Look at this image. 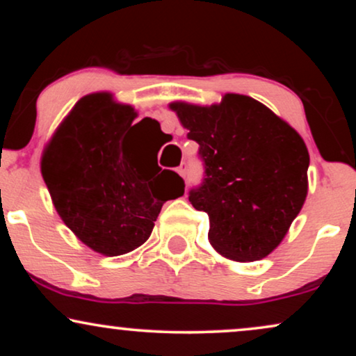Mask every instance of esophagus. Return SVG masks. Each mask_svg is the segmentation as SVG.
Here are the masks:
<instances>
[{
  "instance_id": "esophagus-1",
  "label": "esophagus",
  "mask_w": 356,
  "mask_h": 356,
  "mask_svg": "<svg viewBox=\"0 0 356 356\" xmlns=\"http://www.w3.org/2000/svg\"><path fill=\"white\" fill-rule=\"evenodd\" d=\"M177 172L179 173V177L186 178V172H188V167H186V163H181V165H179V167L177 168Z\"/></svg>"
}]
</instances>
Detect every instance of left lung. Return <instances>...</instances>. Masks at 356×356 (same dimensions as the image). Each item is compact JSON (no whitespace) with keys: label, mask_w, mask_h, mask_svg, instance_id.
<instances>
[{"label":"left lung","mask_w":356,"mask_h":356,"mask_svg":"<svg viewBox=\"0 0 356 356\" xmlns=\"http://www.w3.org/2000/svg\"><path fill=\"white\" fill-rule=\"evenodd\" d=\"M170 108L199 144L204 179L189 202L209 216L213 250L238 262L269 256L308 194L305 140L248 95L225 94L211 106L173 102Z\"/></svg>","instance_id":"8db88e82"}]
</instances>
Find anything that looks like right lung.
<instances>
[{"label":"right lung","instance_id":"add662e5","mask_svg":"<svg viewBox=\"0 0 356 356\" xmlns=\"http://www.w3.org/2000/svg\"><path fill=\"white\" fill-rule=\"evenodd\" d=\"M136 116L108 92L82 97L42 155L58 216L104 256L126 254L147 241L163 204L184 193L183 178L172 170L157 165V178L149 173L147 154L131 136ZM145 120L160 131L157 121Z\"/></svg>","mask_w":356,"mask_h":356}]
</instances>
